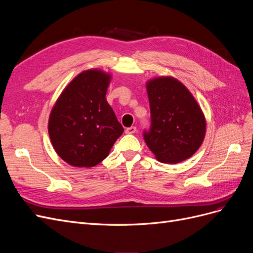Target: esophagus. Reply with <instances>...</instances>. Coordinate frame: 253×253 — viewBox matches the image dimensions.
I'll return each instance as SVG.
<instances>
[{"mask_svg":"<svg viewBox=\"0 0 253 253\" xmlns=\"http://www.w3.org/2000/svg\"><path fill=\"white\" fill-rule=\"evenodd\" d=\"M136 131H137L136 126H131V127L126 128V134H134Z\"/></svg>","mask_w":253,"mask_h":253,"instance_id":"obj_1","label":"esophagus"}]
</instances>
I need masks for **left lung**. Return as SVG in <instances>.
I'll use <instances>...</instances> for the list:
<instances>
[{"label": "left lung", "instance_id": "1", "mask_svg": "<svg viewBox=\"0 0 253 253\" xmlns=\"http://www.w3.org/2000/svg\"><path fill=\"white\" fill-rule=\"evenodd\" d=\"M151 110L150 131L144 141L156 159L178 164L200 149L206 135V117L186 85L171 76L145 82Z\"/></svg>", "mask_w": 253, "mask_h": 253}]
</instances>
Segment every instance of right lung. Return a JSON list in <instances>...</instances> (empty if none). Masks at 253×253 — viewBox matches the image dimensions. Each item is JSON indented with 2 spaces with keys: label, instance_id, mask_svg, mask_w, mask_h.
<instances>
[{
  "label": "right lung",
  "instance_id": "right-lung-1",
  "mask_svg": "<svg viewBox=\"0 0 253 253\" xmlns=\"http://www.w3.org/2000/svg\"><path fill=\"white\" fill-rule=\"evenodd\" d=\"M112 75L83 71L67 84L53 104L48 134L61 159L75 168H93L109 156L124 127L106 101Z\"/></svg>",
  "mask_w": 253,
  "mask_h": 253
}]
</instances>
